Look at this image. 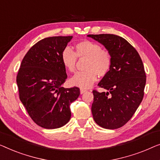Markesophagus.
I'll return each instance as SVG.
<instances>
[{
    "mask_svg": "<svg viewBox=\"0 0 160 160\" xmlns=\"http://www.w3.org/2000/svg\"><path fill=\"white\" fill-rule=\"evenodd\" d=\"M86 91H87V90H85V89H82V88L80 89V93L81 94L85 93V92H86Z\"/></svg>",
    "mask_w": 160,
    "mask_h": 160,
    "instance_id": "34e87169",
    "label": "esophagus"
}]
</instances>
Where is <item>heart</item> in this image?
<instances>
[{
    "instance_id": "obj_1",
    "label": "heart",
    "mask_w": 160,
    "mask_h": 160,
    "mask_svg": "<svg viewBox=\"0 0 160 160\" xmlns=\"http://www.w3.org/2000/svg\"><path fill=\"white\" fill-rule=\"evenodd\" d=\"M78 58H86L84 72L75 74L69 82L74 86L88 88L97 80L98 75L104 77L112 67V55L107 50L102 49L97 42L88 40H82L75 44V52L69 47H65L61 53V60L64 68L69 72L76 69Z\"/></svg>"
}]
</instances>
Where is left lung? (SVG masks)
I'll use <instances>...</instances> for the list:
<instances>
[{
    "instance_id": "8db88e82",
    "label": "left lung",
    "mask_w": 160,
    "mask_h": 160,
    "mask_svg": "<svg viewBox=\"0 0 160 160\" xmlns=\"http://www.w3.org/2000/svg\"><path fill=\"white\" fill-rule=\"evenodd\" d=\"M112 55L109 73L98 85L107 92L93 90L91 111L96 124L117 129L129 121L142 102L146 73L137 51L122 37L112 34L88 35Z\"/></svg>"
}]
</instances>
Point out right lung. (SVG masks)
Masks as SVG:
<instances>
[{
    "label": "right lung",
    "instance_id": "add662e5",
    "mask_svg": "<svg viewBox=\"0 0 160 160\" xmlns=\"http://www.w3.org/2000/svg\"><path fill=\"white\" fill-rule=\"evenodd\" d=\"M72 38L55 36L38 41L24 56L17 76L20 101L32 120L46 129L69 122V106L80 95L78 87H62L67 75L61 53Z\"/></svg>",
    "mask_w": 160,
    "mask_h": 160
}]
</instances>
